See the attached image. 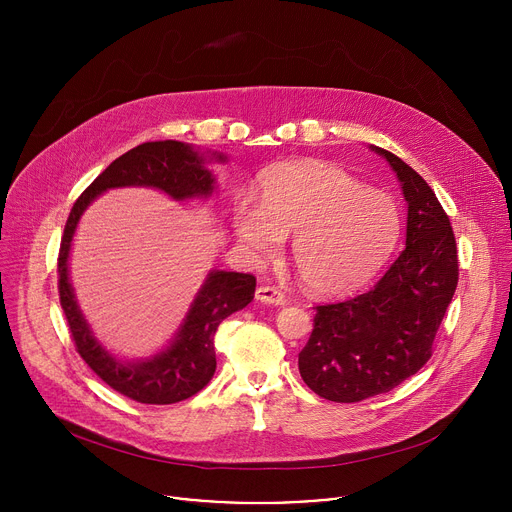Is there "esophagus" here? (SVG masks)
I'll return each instance as SVG.
<instances>
[{
  "instance_id": "obj_1",
  "label": "esophagus",
  "mask_w": 512,
  "mask_h": 512,
  "mask_svg": "<svg viewBox=\"0 0 512 512\" xmlns=\"http://www.w3.org/2000/svg\"><path fill=\"white\" fill-rule=\"evenodd\" d=\"M255 298L265 302V304H275V306L285 304V294L273 285H259L257 291H255Z\"/></svg>"
}]
</instances>
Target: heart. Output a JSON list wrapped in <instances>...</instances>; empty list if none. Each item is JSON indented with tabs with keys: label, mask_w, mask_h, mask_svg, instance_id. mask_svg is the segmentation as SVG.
<instances>
[{
	"label": "heart",
	"mask_w": 512,
	"mask_h": 512,
	"mask_svg": "<svg viewBox=\"0 0 512 512\" xmlns=\"http://www.w3.org/2000/svg\"><path fill=\"white\" fill-rule=\"evenodd\" d=\"M259 204L241 196L233 223L257 255H275L294 237L291 257L304 285L342 296L367 283L391 255L401 218L393 198L332 164H285L263 174Z\"/></svg>",
	"instance_id": "b5f03b06"
}]
</instances>
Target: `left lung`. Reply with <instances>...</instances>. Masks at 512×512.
I'll return each mask as SVG.
<instances>
[{
  "instance_id": "8db88e82",
  "label": "left lung",
  "mask_w": 512,
  "mask_h": 512,
  "mask_svg": "<svg viewBox=\"0 0 512 512\" xmlns=\"http://www.w3.org/2000/svg\"><path fill=\"white\" fill-rule=\"evenodd\" d=\"M407 200V241L387 273L360 296L316 306L300 352V375L322 399L358 403L389 393L433 354V340L458 285L450 216L429 184L401 158L377 148Z\"/></svg>"
}]
</instances>
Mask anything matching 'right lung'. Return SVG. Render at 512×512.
<instances>
[{
	"mask_svg": "<svg viewBox=\"0 0 512 512\" xmlns=\"http://www.w3.org/2000/svg\"><path fill=\"white\" fill-rule=\"evenodd\" d=\"M202 158L182 141H145L101 172L72 204L58 251V296L77 352L117 393L148 405H170L202 391L214 375V334L218 324L243 310L255 296V275L212 271L200 289L186 322L168 350L137 362L121 364L93 338L68 283V251L79 218L93 198L117 186H154L176 200L208 196L212 176Z\"/></svg>",
	"mask_w": 512,
	"mask_h": 512,
	"instance_id": "obj_1",
	"label": "right lung"
}]
</instances>
